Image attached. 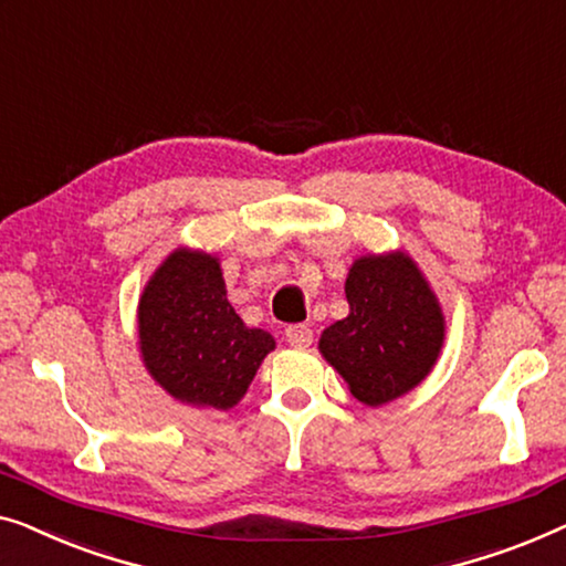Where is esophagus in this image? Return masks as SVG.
Here are the masks:
<instances>
[{
    "instance_id": "34e87169",
    "label": "esophagus",
    "mask_w": 566,
    "mask_h": 566,
    "mask_svg": "<svg viewBox=\"0 0 566 566\" xmlns=\"http://www.w3.org/2000/svg\"><path fill=\"white\" fill-rule=\"evenodd\" d=\"M284 338H286V344L294 348H307L310 344H313V328H310V325H302V323L286 325Z\"/></svg>"
}]
</instances>
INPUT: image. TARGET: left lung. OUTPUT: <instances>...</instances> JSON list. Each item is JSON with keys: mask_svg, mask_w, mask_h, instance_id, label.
Wrapping results in <instances>:
<instances>
[{"mask_svg": "<svg viewBox=\"0 0 566 566\" xmlns=\"http://www.w3.org/2000/svg\"><path fill=\"white\" fill-rule=\"evenodd\" d=\"M348 315L317 348L356 400L379 408L416 389L439 361L446 317L426 274L405 251L366 253L346 276Z\"/></svg>", "mask_w": 566, "mask_h": 566, "instance_id": "1", "label": "left lung"}]
</instances>
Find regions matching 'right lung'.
Wrapping results in <instances>:
<instances>
[{"mask_svg":"<svg viewBox=\"0 0 566 566\" xmlns=\"http://www.w3.org/2000/svg\"><path fill=\"white\" fill-rule=\"evenodd\" d=\"M274 346L272 333L249 328L238 317L214 253L179 245L143 286L140 359L174 400L230 410Z\"/></svg>","mask_w":566,"mask_h":566,"instance_id":"obj_1","label":"right lung"}]
</instances>
